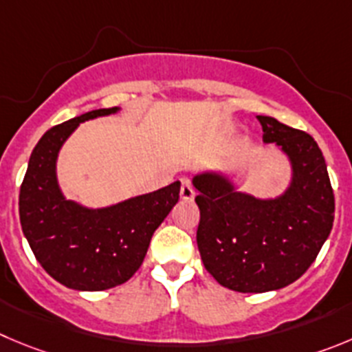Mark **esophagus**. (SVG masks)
I'll return each instance as SVG.
<instances>
[{"label":"esophagus","mask_w":352,"mask_h":352,"mask_svg":"<svg viewBox=\"0 0 352 352\" xmlns=\"http://www.w3.org/2000/svg\"><path fill=\"white\" fill-rule=\"evenodd\" d=\"M195 189H192L191 182L187 179L182 180V186H180V198L184 199V201H192L195 199Z\"/></svg>","instance_id":"34e87169"}]
</instances>
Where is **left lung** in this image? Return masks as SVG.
Masks as SVG:
<instances>
[{"instance_id": "8db88e82", "label": "left lung", "mask_w": 352, "mask_h": 352, "mask_svg": "<svg viewBox=\"0 0 352 352\" xmlns=\"http://www.w3.org/2000/svg\"><path fill=\"white\" fill-rule=\"evenodd\" d=\"M264 142L280 146L292 180L278 198L261 199L234 189L222 173L192 179L198 189L199 255L222 287L241 294L280 290L304 274L333 226L335 198L316 140L271 116H257Z\"/></svg>"}]
</instances>
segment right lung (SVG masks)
Wrapping results in <instances>:
<instances>
[{
	"mask_svg": "<svg viewBox=\"0 0 352 352\" xmlns=\"http://www.w3.org/2000/svg\"><path fill=\"white\" fill-rule=\"evenodd\" d=\"M118 111L95 109L50 128L32 149L21 186L19 213L32 254L54 280L72 290L100 292L130 280L154 231L179 201V180L106 208L64 198L55 170L62 144L83 121Z\"/></svg>",
	"mask_w": 352,
	"mask_h": 352,
	"instance_id": "obj_1",
	"label": "right lung"
}]
</instances>
